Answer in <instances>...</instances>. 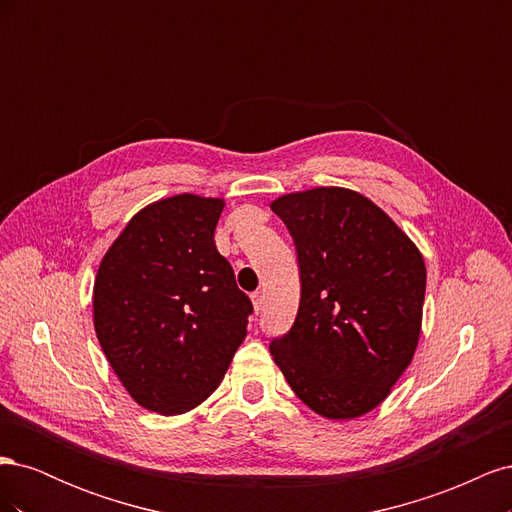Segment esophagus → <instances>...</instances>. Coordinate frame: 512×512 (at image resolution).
Returning a JSON list of instances; mask_svg holds the SVG:
<instances>
[{"mask_svg":"<svg viewBox=\"0 0 512 512\" xmlns=\"http://www.w3.org/2000/svg\"><path fill=\"white\" fill-rule=\"evenodd\" d=\"M262 301H265V294H262V290H256L252 294V305H254L256 312H260V309H262Z\"/></svg>","mask_w":512,"mask_h":512,"instance_id":"obj_1","label":"esophagus"}]
</instances>
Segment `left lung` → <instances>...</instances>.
I'll list each match as a JSON object with an SVG mask.
<instances>
[{"label": "left lung", "mask_w": 512, "mask_h": 512, "mask_svg": "<svg viewBox=\"0 0 512 512\" xmlns=\"http://www.w3.org/2000/svg\"><path fill=\"white\" fill-rule=\"evenodd\" d=\"M297 243L301 303L271 354L307 408L352 421L391 395L421 339L425 260L361 192L337 185L277 196Z\"/></svg>", "instance_id": "left-lung-1"}]
</instances>
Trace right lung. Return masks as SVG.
<instances>
[{
  "label": "right lung",
  "mask_w": 512,
  "mask_h": 512,
  "mask_svg": "<svg viewBox=\"0 0 512 512\" xmlns=\"http://www.w3.org/2000/svg\"><path fill=\"white\" fill-rule=\"evenodd\" d=\"M224 198L149 203L108 247L94 282V329L138 406L175 416L218 389L247 335L252 301L215 247Z\"/></svg>",
  "instance_id": "add662e5"
}]
</instances>
